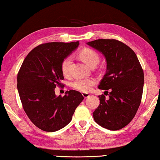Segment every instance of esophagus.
Returning a JSON list of instances; mask_svg holds the SVG:
<instances>
[{
    "instance_id": "esophagus-1",
    "label": "esophagus",
    "mask_w": 160,
    "mask_h": 160,
    "mask_svg": "<svg viewBox=\"0 0 160 160\" xmlns=\"http://www.w3.org/2000/svg\"><path fill=\"white\" fill-rule=\"evenodd\" d=\"M82 96L85 98H88L90 96V94L88 93H85V92H83L82 93Z\"/></svg>"
}]
</instances>
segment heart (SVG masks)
Instances as JSON below:
<instances>
[{"mask_svg": "<svg viewBox=\"0 0 160 160\" xmlns=\"http://www.w3.org/2000/svg\"><path fill=\"white\" fill-rule=\"evenodd\" d=\"M79 57L83 62L88 67H91L93 64L99 62L100 58L98 53L95 50L90 48L83 49L79 52ZM72 63V58L71 56L66 58L62 62L61 69L64 77H69L71 71V66ZM96 81L93 78H78L72 83V86L78 91L82 92H89L93 86L96 84Z\"/></svg>", "mask_w": 160, "mask_h": 160, "instance_id": "obj_1", "label": "heart"}]
</instances>
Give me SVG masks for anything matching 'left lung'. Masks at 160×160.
Instances as JSON below:
<instances>
[{
  "mask_svg": "<svg viewBox=\"0 0 160 160\" xmlns=\"http://www.w3.org/2000/svg\"><path fill=\"white\" fill-rule=\"evenodd\" d=\"M86 44L104 55L107 68L98 88L110 90L108 100L104 95L98 96L94 120L103 128L119 130L129 124L141 104L143 71L136 53L121 41L98 39Z\"/></svg>",
  "mask_w": 160,
  "mask_h": 160,
  "instance_id": "8db88e82",
  "label": "left lung"
}]
</instances>
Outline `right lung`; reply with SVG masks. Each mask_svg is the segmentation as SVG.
<instances>
[{"label":"right lung","instance_id":"obj_1","mask_svg":"<svg viewBox=\"0 0 160 160\" xmlns=\"http://www.w3.org/2000/svg\"><path fill=\"white\" fill-rule=\"evenodd\" d=\"M78 45V41L39 45L25 58L18 72L17 86L22 106L33 124L41 130L53 132L65 127L84 98L74 90L66 91L63 97L55 92L64 79L62 62Z\"/></svg>","mask_w":160,"mask_h":160}]
</instances>
